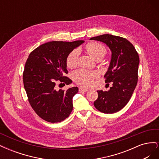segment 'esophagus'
<instances>
[{"mask_svg":"<svg viewBox=\"0 0 159 159\" xmlns=\"http://www.w3.org/2000/svg\"><path fill=\"white\" fill-rule=\"evenodd\" d=\"M79 91H88V89L84 88H82V87H80L79 88Z\"/></svg>","mask_w":159,"mask_h":159,"instance_id":"34e87169","label":"esophagus"}]
</instances>
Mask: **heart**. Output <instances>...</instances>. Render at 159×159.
<instances>
[{
    "instance_id": "b5f03b06",
    "label": "heart",
    "mask_w": 159,
    "mask_h": 159,
    "mask_svg": "<svg viewBox=\"0 0 159 159\" xmlns=\"http://www.w3.org/2000/svg\"><path fill=\"white\" fill-rule=\"evenodd\" d=\"M85 49L88 54L95 60L102 59L106 54L107 50L102 44L97 42H90L85 46ZM79 50L75 49L72 50L67 56L66 64L68 68H74L78 63ZM98 76L97 71H88L85 70H79L75 71L73 77L75 82L84 87H89L93 84V80Z\"/></svg>"
}]
</instances>
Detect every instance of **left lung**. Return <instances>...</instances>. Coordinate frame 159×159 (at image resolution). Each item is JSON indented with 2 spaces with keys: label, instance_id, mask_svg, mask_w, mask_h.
<instances>
[{
  "label": "left lung",
  "instance_id": "1",
  "mask_svg": "<svg viewBox=\"0 0 159 159\" xmlns=\"http://www.w3.org/2000/svg\"><path fill=\"white\" fill-rule=\"evenodd\" d=\"M105 43L111 51V59L104 77L105 82H112L109 91H98V98L93 105L99 111L114 113L129 102L138 81L139 57L133 45L126 38L103 34L90 38Z\"/></svg>",
  "mask_w": 159,
  "mask_h": 159
}]
</instances>
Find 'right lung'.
<instances>
[{"mask_svg": "<svg viewBox=\"0 0 159 159\" xmlns=\"http://www.w3.org/2000/svg\"><path fill=\"white\" fill-rule=\"evenodd\" d=\"M84 42H47L34 50L26 60L23 82L28 102L38 116L48 122H61L72 111V98L78 92V88L57 90L56 85L72 82L65 76L68 74L66 57Z\"/></svg>", "mask_w": 159, "mask_h": 159, "instance_id": "1", "label": "right lung"}]
</instances>
